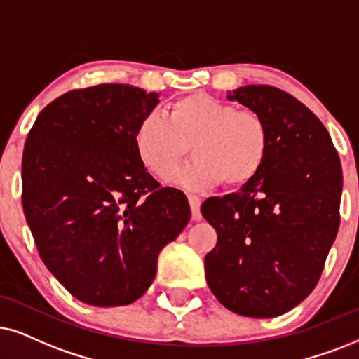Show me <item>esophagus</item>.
<instances>
[{
	"instance_id": "obj_1",
	"label": "esophagus",
	"mask_w": 359,
	"mask_h": 359,
	"mask_svg": "<svg viewBox=\"0 0 359 359\" xmlns=\"http://www.w3.org/2000/svg\"><path fill=\"white\" fill-rule=\"evenodd\" d=\"M189 203H190V210H192V220L198 222L202 220V213H201V198L197 195H189Z\"/></svg>"
}]
</instances>
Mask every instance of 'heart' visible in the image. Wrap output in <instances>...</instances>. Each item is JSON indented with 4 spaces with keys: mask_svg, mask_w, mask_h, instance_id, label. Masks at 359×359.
<instances>
[{
    "mask_svg": "<svg viewBox=\"0 0 359 359\" xmlns=\"http://www.w3.org/2000/svg\"><path fill=\"white\" fill-rule=\"evenodd\" d=\"M135 152L142 165L164 179L184 161L190 147L194 161L170 177L187 189H208L225 182L242 187L260 174L270 151L269 126L253 111L207 94L175 101L167 119L151 112L134 133Z\"/></svg>",
    "mask_w": 359,
    "mask_h": 359,
    "instance_id": "heart-1",
    "label": "heart"
}]
</instances>
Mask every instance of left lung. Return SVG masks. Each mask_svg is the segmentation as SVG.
I'll use <instances>...</instances> for the list:
<instances>
[{"label": "left lung", "instance_id": "1", "mask_svg": "<svg viewBox=\"0 0 359 359\" xmlns=\"http://www.w3.org/2000/svg\"><path fill=\"white\" fill-rule=\"evenodd\" d=\"M226 97L265 119L270 151L238 192L202 203L217 230L207 283L230 311L273 318L318 283L339 226L341 162L326 127L292 94L252 84Z\"/></svg>", "mask_w": 359, "mask_h": 359}]
</instances>
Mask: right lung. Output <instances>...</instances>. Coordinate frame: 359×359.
<instances>
[{
	"label": "right lung",
	"mask_w": 359,
	"mask_h": 359,
	"mask_svg": "<svg viewBox=\"0 0 359 359\" xmlns=\"http://www.w3.org/2000/svg\"><path fill=\"white\" fill-rule=\"evenodd\" d=\"M157 93L99 84L39 112L22 151V210L59 283L94 306L129 305L151 287L162 248L190 220L184 192L161 187L134 133Z\"/></svg>",
	"instance_id": "add662e5"
}]
</instances>
